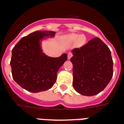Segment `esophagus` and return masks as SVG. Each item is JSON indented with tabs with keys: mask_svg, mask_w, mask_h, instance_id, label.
I'll return each mask as SVG.
<instances>
[{
	"mask_svg": "<svg viewBox=\"0 0 124 124\" xmlns=\"http://www.w3.org/2000/svg\"><path fill=\"white\" fill-rule=\"evenodd\" d=\"M72 56H73V54L71 53H69L68 55H67V57H68V59H70L72 57Z\"/></svg>",
	"mask_w": 124,
	"mask_h": 124,
	"instance_id": "esophagus-1",
	"label": "esophagus"
}]
</instances>
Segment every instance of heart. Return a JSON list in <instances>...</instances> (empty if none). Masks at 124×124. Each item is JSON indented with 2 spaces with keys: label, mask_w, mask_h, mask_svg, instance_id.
I'll return each mask as SVG.
<instances>
[{
  "label": "heart",
  "mask_w": 124,
  "mask_h": 124,
  "mask_svg": "<svg viewBox=\"0 0 124 124\" xmlns=\"http://www.w3.org/2000/svg\"><path fill=\"white\" fill-rule=\"evenodd\" d=\"M70 39L72 41H75L77 39V43L79 46L84 44L85 42V38L83 36H79L78 34H72L70 36Z\"/></svg>",
  "instance_id": "1"
}]
</instances>
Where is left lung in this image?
Returning a JSON list of instances; mask_svg holds the SVG:
<instances>
[{
  "label": "left lung",
  "instance_id": "left-lung-1",
  "mask_svg": "<svg viewBox=\"0 0 124 124\" xmlns=\"http://www.w3.org/2000/svg\"><path fill=\"white\" fill-rule=\"evenodd\" d=\"M72 53L75 90L84 96L102 92L113 76V61L108 46L96 38L80 48L73 49Z\"/></svg>",
  "mask_w": 124,
  "mask_h": 124
}]
</instances>
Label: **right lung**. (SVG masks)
Segmentation results:
<instances>
[{
    "label": "right lung",
    "mask_w": 124,
    "mask_h": 124,
    "mask_svg": "<svg viewBox=\"0 0 124 124\" xmlns=\"http://www.w3.org/2000/svg\"><path fill=\"white\" fill-rule=\"evenodd\" d=\"M55 31H36L25 36L12 50V75L17 84L31 93L51 88L55 83L57 73L67 60L64 53L59 57L47 56L40 41L46 37H53Z\"/></svg>",
    "instance_id": "obj_1"
}]
</instances>
